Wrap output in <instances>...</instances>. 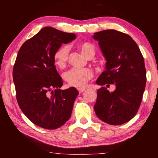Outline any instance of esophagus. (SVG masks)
<instances>
[{
    "mask_svg": "<svg viewBox=\"0 0 158 158\" xmlns=\"http://www.w3.org/2000/svg\"><path fill=\"white\" fill-rule=\"evenodd\" d=\"M77 90H78L79 93H82L83 92H84V90H85L84 89H77Z\"/></svg>",
    "mask_w": 158,
    "mask_h": 158,
    "instance_id": "1",
    "label": "esophagus"
}]
</instances>
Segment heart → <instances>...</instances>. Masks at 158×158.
<instances>
[{"instance_id":"b5f03b06","label":"heart","mask_w":158,"mask_h":158,"mask_svg":"<svg viewBox=\"0 0 158 158\" xmlns=\"http://www.w3.org/2000/svg\"><path fill=\"white\" fill-rule=\"evenodd\" d=\"M79 49L85 57L90 58L95 54V49L92 44L83 42L79 45ZM69 48L68 45H63L56 51L53 58L56 65L60 68H65L69 58ZM93 77V71L89 68H72L64 74V79L72 86L82 88L85 86L87 81Z\"/></svg>"}]
</instances>
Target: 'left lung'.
Listing matches in <instances>:
<instances>
[{
  "label": "left lung",
  "instance_id": "1",
  "mask_svg": "<svg viewBox=\"0 0 158 158\" xmlns=\"http://www.w3.org/2000/svg\"><path fill=\"white\" fill-rule=\"evenodd\" d=\"M106 59L105 70L96 81L98 90L95 112L101 121L118 125L131 120L137 113L146 83L143 57L137 43L128 35L116 30L95 33ZM110 84L116 89L107 90Z\"/></svg>",
  "mask_w": 158,
  "mask_h": 158
}]
</instances>
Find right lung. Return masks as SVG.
Wrapping results in <instances>:
<instances>
[{
	"instance_id": "obj_1",
	"label": "right lung",
	"mask_w": 158,
	"mask_h": 158,
	"mask_svg": "<svg viewBox=\"0 0 158 158\" xmlns=\"http://www.w3.org/2000/svg\"><path fill=\"white\" fill-rule=\"evenodd\" d=\"M75 34L44 27L19 50L13 68L18 105L34 124L54 130L68 121L79 92L74 87L61 90L63 80L56 69L53 55Z\"/></svg>"
}]
</instances>
